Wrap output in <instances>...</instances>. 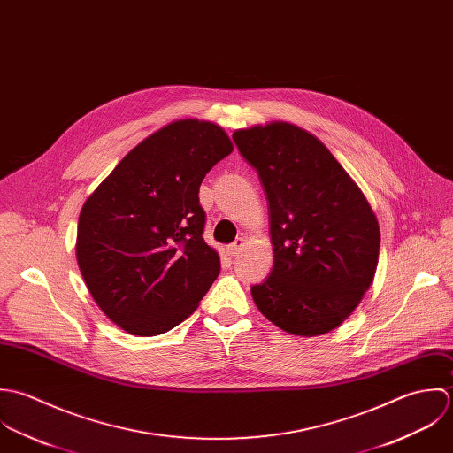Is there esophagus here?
Wrapping results in <instances>:
<instances>
[{"mask_svg": "<svg viewBox=\"0 0 453 453\" xmlns=\"http://www.w3.org/2000/svg\"><path fill=\"white\" fill-rule=\"evenodd\" d=\"M243 247H245V240H243V238H238L233 245L227 247V254H229L231 257H236V256L243 250Z\"/></svg>", "mask_w": 453, "mask_h": 453, "instance_id": "34e87169", "label": "esophagus"}]
</instances>
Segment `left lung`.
I'll return each mask as SVG.
<instances>
[{
  "label": "left lung",
  "mask_w": 453,
  "mask_h": 453,
  "mask_svg": "<svg viewBox=\"0 0 453 453\" xmlns=\"http://www.w3.org/2000/svg\"><path fill=\"white\" fill-rule=\"evenodd\" d=\"M270 203L273 265L252 287L259 311L285 333L320 336L342 326L371 287L380 226L359 185L329 149L296 124L236 129Z\"/></svg>",
  "instance_id": "8db88e82"
}]
</instances>
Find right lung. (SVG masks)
<instances>
[{
  "label": "right lung",
  "mask_w": 453,
  "mask_h": 453,
  "mask_svg": "<svg viewBox=\"0 0 453 453\" xmlns=\"http://www.w3.org/2000/svg\"><path fill=\"white\" fill-rule=\"evenodd\" d=\"M233 149L213 122L173 120L131 149L86 199L77 263L92 299L122 331L156 336L173 329L219 276L197 194Z\"/></svg>",
  "instance_id": "right-lung-1"
}]
</instances>
